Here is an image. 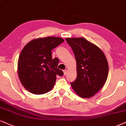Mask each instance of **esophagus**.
<instances>
[{
  "label": "esophagus",
  "mask_w": 126,
  "mask_h": 126,
  "mask_svg": "<svg viewBox=\"0 0 126 126\" xmlns=\"http://www.w3.org/2000/svg\"><path fill=\"white\" fill-rule=\"evenodd\" d=\"M63 73H64V75H66L67 73V70H63Z\"/></svg>",
  "instance_id": "esophagus-1"
}]
</instances>
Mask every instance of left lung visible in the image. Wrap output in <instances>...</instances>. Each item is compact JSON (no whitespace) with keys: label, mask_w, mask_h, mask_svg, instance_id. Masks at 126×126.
I'll list each match as a JSON object with an SVG mask.
<instances>
[{"label":"left lung","mask_w":126,"mask_h":126,"mask_svg":"<svg viewBox=\"0 0 126 126\" xmlns=\"http://www.w3.org/2000/svg\"><path fill=\"white\" fill-rule=\"evenodd\" d=\"M76 61L77 78L71 86L83 98L94 96L106 81L109 64L105 54L94 44L83 37L66 38Z\"/></svg>","instance_id":"obj_1"}]
</instances>
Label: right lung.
<instances>
[{
  "label": "right lung",
  "mask_w": 126,
  "mask_h": 126,
  "mask_svg": "<svg viewBox=\"0 0 126 126\" xmlns=\"http://www.w3.org/2000/svg\"><path fill=\"white\" fill-rule=\"evenodd\" d=\"M64 40L48 37L33 39L26 45L17 62V72L23 87L34 94L47 93L54 87L56 76L63 75L57 68L59 59L51 57V50Z\"/></svg>",
  "instance_id": "right-lung-1"
}]
</instances>
